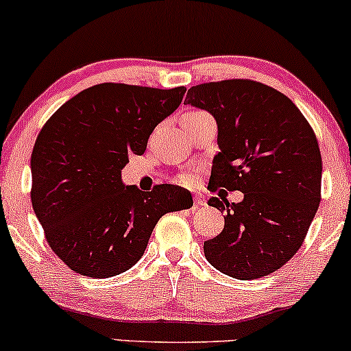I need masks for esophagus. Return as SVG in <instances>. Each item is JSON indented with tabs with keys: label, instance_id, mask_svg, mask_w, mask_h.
<instances>
[{
	"label": "esophagus",
	"instance_id": "esophagus-1",
	"mask_svg": "<svg viewBox=\"0 0 351 351\" xmlns=\"http://www.w3.org/2000/svg\"><path fill=\"white\" fill-rule=\"evenodd\" d=\"M194 200H195V207H204V206H206V199H204V195L195 194Z\"/></svg>",
	"mask_w": 351,
	"mask_h": 351
}]
</instances>
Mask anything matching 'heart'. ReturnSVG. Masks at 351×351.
<instances>
[{
  "instance_id": "1",
  "label": "heart",
  "mask_w": 351,
  "mask_h": 351,
  "mask_svg": "<svg viewBox=\"0 0 351 351\" xmlns=\"http://www.w3.org/2000/svg\"><path fill=\"white\" fill-rule=\"evenodd\" d=\"M195 114H202V112H189L187 116H195ZM184 180H186V182H191V177H184Z\"/></svg>"
}]
</instances>
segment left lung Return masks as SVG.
Segmentation results:
<instances>
[{
	"instance_id": "8db88e82",
	"label": "left lung",
	"mask_w": 351,
	"mask_h": 351,
	"mask_svg": "<svg viewBox=\"0 0 351 351\" xmlns=\"http://www.w3.org/2000/svg\"><path fill=\"white\" fill-rule=\"evenodd\" d=\"M184 104L217 123L220 152L208 189L243 194L239 204L208 199L226 210V226L204 242V254L228 277H265L297 254L318 210L322 156L313 129L285 94L250 80L194 86Z\"/></svg>"
}]
</instances>
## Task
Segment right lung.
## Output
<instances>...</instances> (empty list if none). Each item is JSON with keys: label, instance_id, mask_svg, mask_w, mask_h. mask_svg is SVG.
Segmentation results:
<instances>
[{"label": "right lung", "instance_id": "add662e5", "mask_svg": "<svg viewBox=\"0 0 351 351\" xmlns=\"http://www.w3.org/2000/svg\"><path fill=\"white\" fill-rule=\"evenodd\" d=\"M184 94L186 88L102 82L64 102L39 132L31 202L51 249L76 274L109 278L129 270L157 220L192 207L186 189L162 184L143 192L121 177Z\"/></svg>", "mask_w": 351, "mask_h": 351}]
</instances>
